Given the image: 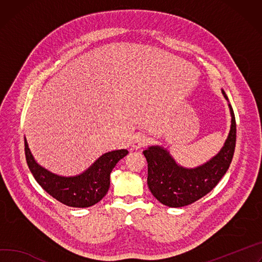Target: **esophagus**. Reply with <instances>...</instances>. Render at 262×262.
Masks as SVG:
<instances>
[{"instance_id":"obj_1","label":"esophagus","mask_w":262,"mask_h":262,"mask_svg":"<svg viewBox=\"0 0 262 262\" xmlns=\"http://www.w3.org/2000/svg\"><path fill=\"white\" fill-rule=\"evenodd\" d=\"M148 138L145 137L144 135H137L133 142H132V146L135 148V149H139L141 147H144L148 144Z\"/></svg>"}]
</instances>
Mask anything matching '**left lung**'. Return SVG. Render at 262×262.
<instances>
[{"label":"left lung","mask_w":262,"mask_h":262,"mask_svg":"<svg viewBox=\"0 0 262 262\" xmlns=\"http://www.w3.org/2000/svg\"><path fill=\"white\" fill-rule=\"evenodd\" d=\"M224 97L228 99L225 91ZM231 128L220 152L195 168L179 165L169 151L161 146H150L143 151L148 164L147 185L152 195L163 205L179 208L205 196L217 185L232 162L236 144V121L231 104Z\"/></svg>","instance_id":"8db88e82"}]
</instances>
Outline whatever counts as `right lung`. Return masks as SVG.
I'll return each mask as SVG.
<instances>
[{
    "instance_id": "1",
    "label": "right lung",
    "mask_w": 262,
    "mask_h": 262,
    "mask_svg": "<svg viewBox=\"0 0 262 262\" xmlns=\"http://www.w3.org/2000/svg\"><path fill=\"white\" fill-rule=\"evenodd\" d=\"M127 154L126 149L105 152L82 173L61 177L41 167L34 160L25 137L26 161L35 181L46 192L69 207L86 208L100 202L108 191L112 170Z\"/></svg>"
}]
</instances>
